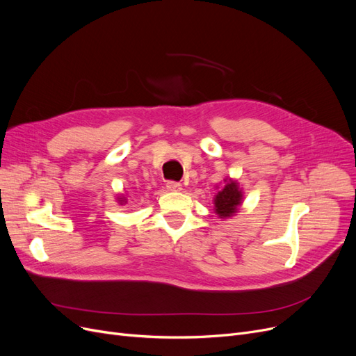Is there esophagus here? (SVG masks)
Listing matches in <instances>:
<instances>
[{
	"instance_id": "1",
	"label": "esophagus",
	"mask_w": 356,
	"mask_h": 356,
	"mask_svg": "<svg viewBox=\"0 0 356 356\" xmlns=\"http://www.w3.org/2000/svg\"><path fill=\"white\" fill-rule=\"evenodd\" d=\"M165 186H167L168 191H172V192H179L181 189V184L179 181H175V180H168L165 183Z\"/></svg>"
}]
</instances>
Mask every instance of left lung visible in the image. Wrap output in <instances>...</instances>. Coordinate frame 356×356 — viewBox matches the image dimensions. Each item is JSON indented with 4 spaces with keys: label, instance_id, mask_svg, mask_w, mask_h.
Wrapping results in <instances>:
<instances>
[{
    "label": "left lung",
    "instance_id": "left-lung-1",
    "mask_svg": "<svg viewBox=\"0 0 356 356\" xmlns=\"http://www.w3.org/2000/svg\"><path fill=\"white\" fill-rule=\"evenodd\" d=\"M241 197L243 195L237 186V183L229 180L227 186L215 196V212L220 215V218L233 216L237 212L238 205L241 204Z\"/></svg>",
    "mask_w": 356,
    "mask_h": 356
}]
</instances>
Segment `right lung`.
I'll return each mask as SVG.
<instances>
[{
	"label": "right lung",
	"mask_w": 356,
	"mask_h": 356,
	"mask_svg": "<svg viewBox=\"0 0 356 356\" xmlns=\"http://www.w3.org/2000/svg\"><path fill=\"white\" fill-rule=\"evenodd\" d=\"M122 200H125V199H122Z\"/></svg>",
	"instance_id": "obj_1"
}]
</instances>
